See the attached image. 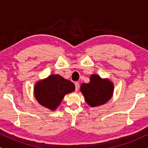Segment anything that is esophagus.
<instances>
[{
	"instance_id": "esophagus-1",
	"label": "esophagus",
	"mask_w": 148,
	"mask_h": 148,
	"mask_svg": "<svg viewBox=\"0 0 148 148\" xmlns=\"http://www.w3.org/2000/svg\"><path fill=\"white\" fill-rule=\"evenodd\" d=\"M79 83H78V82H76L75 83V89H76V91H78L79 90Z\"/></svg>"
}]
</instances>
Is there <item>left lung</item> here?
Here are the masks:
<instances>
[{
  "label": "left lung",
  "mask_w": 148,
  "mask_h": 148,
  "mask_svg": "<svg viewBox=\"0 0 148 148\" xmlns=\"http://www.w3.org/2000/svg\"><path fill=\"white\" fill-rule=\"evenodd\" d=\"M88 83H82L81 92L90 106L97 107L108 102L112 97L114 84L108 79H101L97 74H92Z\"/></svg>",
  "instance_id": "obj_1"
}]
</instances>
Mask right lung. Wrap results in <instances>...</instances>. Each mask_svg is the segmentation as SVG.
Returning <instances> with one entry per match:
<instances>
[{"label": "right lung", "instance_id": "right-lung-1", "mask_svg": "<svg viewBox=\"0 0 148 148\" xmlns=\"http://www.w3.org/2000/svg\"><path fill=\"white\" fill-rule=\"evenodd\" d=\"M75 90L74 84L58 74H51L39 81L34 86L36 99L42 106L54 111L65 94Z\"/></svg>", "mask_w": 148, "mask_h": 148}]
</instances>
